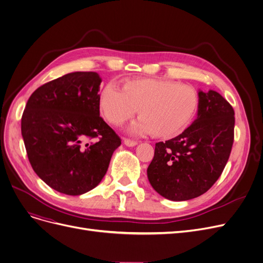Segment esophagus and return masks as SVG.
Wrapping results in <instances>:
<instances>
[{
  "mask_svg": "<svg viewBox=\"0 0 263 263\" xmlns=\"http://www.w3.org/2000/svg\"><path fill=\"white\" fill-rule=\"evenodd\" d=\"M123 144L125 146H129V147H133L135 145H138V142L134 141V140H130V139H124L123 140Z\"/></svg>",
  "mask_w": 263,
  "mask_h": 263,
  "instance_id": "esophagus-1",
  "label": "esophagus"
}]
</instances>
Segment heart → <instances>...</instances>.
Returning <instances> with one entry per match:
<instances>
[{
  "instance_id": "obj_1",
  "label": "heart",
  "mask_w": 263,
  "mask_h": 263,
  "mask_svg": "<svg viewBox=\"0 0 263 263\" xmlns=\"http://www.w3.org/2000/svg\"><path fill=\"white\" fill-rule=\"evenodd\" d=\"M197 91L167 79L139 78L127 82L123 90L106 85L100 95V107L108 122L120 125L140 108L141 118L130 132L171 138L184 130L198 109Z\"/></svg>"
}]
</instances>
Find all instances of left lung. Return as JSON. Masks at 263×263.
Masks as SVG:
<instances>
[{"mask_svg":"<svg viewBox=\"0 0 263 263\" xmlns=\"http://www.w3.org/2000/svg\"><path fill=\"white\" fill-rule=\"evenodd\" d=\"M197 118L174 139L159 142L147 176L160 196L187 201L206 192L219 178L234 139V110L214 90H199Z\"/></svg>","mask_w":263,"mask_h":263,"instance_id":"8db88e82","label":"left lung"}]
</instances>
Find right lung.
<instances>
[{"label":"right lung","mask_w":263,"mask_h":263,"mask_svg":"<svg viewBox=\"0 0 263 263\" xmlns=\"http://www.w3.org/2000/svg\"><path fill=\"white\" fill-rule=\"evenodd\" d=\"M101 83L96 72L68 73L34 91L22 114L21 134L34 172L64 195L97 187L121 144L100 117Z\"/></svg>","instance_id":"add662e5"}]
</instances>
